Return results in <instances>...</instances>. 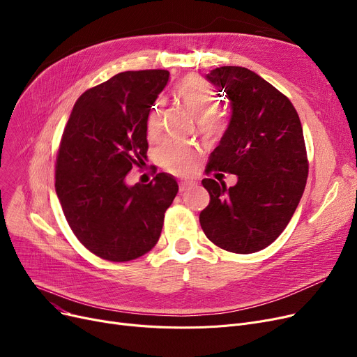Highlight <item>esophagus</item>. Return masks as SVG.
<instances>
[{
	"mask_svg": "<svg viewBox=\"0 0 357 357\" xmlns=\"http://www.w3.org/2000/svg\"><path fill=\"white\" fill-rule=\"evenodd\" d=\"M197 183L194 182V181H181L179 182V191L181 192H185V191H188V190H191L192 186H195Z\"/></svg>",
	"mask_w": 357,
	"mask_h": 357,
	"instance_id": "34e87169",
	"label": "esophagus"
}]
</instances>
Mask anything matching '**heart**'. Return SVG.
<instances>
[{
  "mask_svg": "<svg viewBox=\"0 0 357 357\" xmlns=\"http://www.w3.org/2000/svg\"><path fill=\"white\" fill-rule=\"evenodd\" d=\"M176 93L191 114L199 120L204 131H214L222 126V119L215 114L218 97L214 88L199 77H188L176 86ZM162 101H158L150 109L146 121V133L149 139H156L160 133ZM158 163L174 175H190L195 171L199 160L197 146L181 140L169 139L156 149Z\"/></svg>",
  "mask_w": 357,
  "mask_h": 357,
  "instance_id": "heart-1",
  "label": "heart"
}]
</instances>
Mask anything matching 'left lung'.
I'll use <instances>...</instances> for the list:
<instances>
[{"label":"left lung","mask_w":357,"mask_h":357,"mask_svg":"<svg viewBox=\"0 0 357 357\" xmlns=\"http://www.w3.org/2000/svg\"><path fill=\"white\" fill-rule=\"evenodd\" d=\"M205 78L231 104L229 127L210 156L207 174H234L237 183L227 188L202 179L210 204L199 222L215 246L255 253L285 230L304 194L308 160L303 126L284 93L250 69L220 66Z\"/></svg>","instance_id":"obj_1"}]
</instances>
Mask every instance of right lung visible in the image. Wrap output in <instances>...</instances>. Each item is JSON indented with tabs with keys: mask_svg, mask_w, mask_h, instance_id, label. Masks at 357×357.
<instances>
[{
	"mask_svg": "<svg viewBox=\"0 0 357 357\" xmlns=\"http://www.w3.org/2000/svg\"><path fill=\"white\" fill-rule=\"evenodd\" d=\"M167 81L162 69L117 73L82 93L63 130L56 194L73 234L101 259L147 253L178 194L176 179L163 172L147 185L126 182L146 158L147 116Z\"/></svg>",
	"mask_w": 357,
	"mask_h": 357,
	"instance_id": "right-lung-1",
	"label": "right lung"
}]
</instances>
